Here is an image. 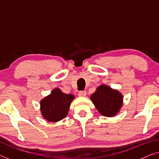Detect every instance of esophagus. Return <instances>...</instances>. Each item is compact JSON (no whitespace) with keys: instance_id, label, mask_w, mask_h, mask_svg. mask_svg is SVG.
Returning <instances> with one entry per match:
<instances>
[{"instance_id":"34e87169","label":"esophagus","mask_w":159,"mask_h":159,"mask_svg":"<svg viewBox=\"0 0 159 159\" xmlns=\"http://www.w3.org/2000/svg\"><path fill=\"white\" fill-rule=\"evenodd\" d=\"M78 95H79V96H80V97H84V96H86L87 93L85 90H81L79 92Z\"/></svg>"}]
</instances>
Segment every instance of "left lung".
Wrapping results in <instances>:
<instances>
[{
	"mask_svg": "<svg viewBox=\"0 0 159 159\" xmlns=\"http://www.w3.org/2000/svg\"><path fill=\"white\" fill-rule=\"evenodd\" d=\"M90 98L100 113L106 117L116 116L123 105L121 94L105 84L98 87Z\"/></svg>",
	"mask_w": 159,
	"mask_h": 159,
	"instance_id": "left-lung-1",
	"label": "left lung"
}]
</instances>
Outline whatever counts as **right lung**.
Returning <instances> with one entry per match:
<instances>
[{
  "instance_id": "1",
  "label": "right lung",
  "mask_w": 159,
  "mask_h": 159,
  "mask_svg": "<svg viewBox=\"0 0 159 159\" xmlns=\"http://www.w3.org/2000/svg\"><path fill=\"white\" fill-rule=\"evenodd\" d=\"M74 98L73 95H66L58 88L54 89L51 95L41 101L43 117L50 122L61 120L67 115L71 102Z\"/></svg>"
}]
</instances>
